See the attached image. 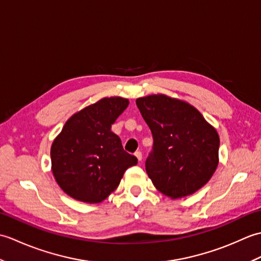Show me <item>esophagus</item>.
I'll list each match as a JSON object with an SVG mask.
<instances>
[{"instance_id": "obj_1", "label": "esophagus", "mask_w": 261, "mask_h": 261, "mask_svg": "<svg viewBox=\"0 0 261 261\" xmlns=\"http://www.w3.org/2000/svg\"><path fill=\"white\" fill-rule=\"evenodd\" d=\"M135 156L137 157V159L139 160V162H141L142 160V153L140 152V151H137V152H135Z\"/></svg>"}]
</instances>
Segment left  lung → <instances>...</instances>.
Segmentation results:
<instances>
[{
  "mask_svg": "<svg viewBox=\"0 0 261 261\" xmlns=\"http://www.w3.org/2000/svg\"><path fill=\"white\" fill-rule=\"evenodd\" d=\"M136 103L153 138L146 170L154 187L170 198L198 191L219 165L218 132L198 110L180 99L154 94Z\"/></svg>",
  "mask_w": 261,
  "mask_h": 261,
  "instance_id": "left-lung-1",
  "label": "left lung"
}]
</instances>
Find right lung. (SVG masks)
Returning a JSON list of instances; mask_svg holds the SVG:
<instances>
[{"label":"right lung","mask_w":261,"mask_h":261,"mask_svg":"<svg viewBox=\"0 0 261 261\" xmlns=\"http://www.w3.org/2000/svg\"><path fill=\"white\" fill-rule=\"evenodd\" d=\"M129 99L104 97L71 115L54 140L50 157L55 179L77 201L99 203L119 186L138 159L123 150L111 126Z\"/></svg>","instance_id":"1"}]
</instances>
